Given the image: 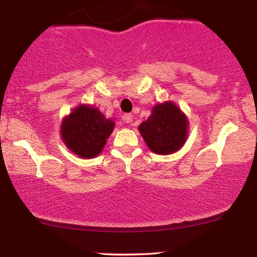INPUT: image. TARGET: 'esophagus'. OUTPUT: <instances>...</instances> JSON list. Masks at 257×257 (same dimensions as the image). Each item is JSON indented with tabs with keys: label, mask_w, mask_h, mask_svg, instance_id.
Segmentation results:
<instances>
[{
	"label": "esophagus",
	"mask_w": 257,
	"mask_h": 257,
	"mask_svg": "<svg viewBox=\"0 0 257 257\" xmlns=\"http://www.w3.org/2000/svg\"><path fill=\"white\" fill-rule=\"evenodd\" d=\"M122 118L125 123H132L133 122V114L132 113H125V114H123Z\"/></svg>",
	"instance_id": "obj_1"
}]
</instances>
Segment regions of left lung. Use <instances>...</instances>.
<instances>
[{
	"mask_svg": "<svg viewBox=\"0 0 257 257\" xmlns=\"http://www.w3.org/2000/svg\"><path fill=\"white\" fill-rule=\"evenodd\" d=\"M186 114L172 101L153 106L151 116L139 125L146 145L157 155H172L179 151L187 138Z\"/></svg>",
	"mask_w": 257,
	"mask_h": 257,
	"instance_id": "left-lung-1",
	"label": "left lung"
}]
</instances>
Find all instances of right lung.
Instances as JSON below:
<instances>
[{"label":"right lung","instance_id":"right-lung-1","mask_svg":"<svg viewBox=\"0 0 257 257\" xmlns=\"http://www.w3.org/2000/svg\"><path fill=\"white\" fill-rule=\"evenodd\" d=\"M114 122L98 108L79 105L61 122V139L70 151L81 158H93L102 151Z\"/></svg>","mask_w":257,"mask_h":257}]
</instances>
